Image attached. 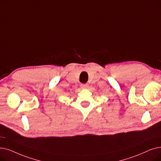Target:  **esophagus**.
<instances>
[{"instance_id": "esophagus-1", "label": "esophagus", "mask_w": 161, "mask_h": 161, "mask_svg": "<svg viewBox=\"0 0 161 161\" xmlns=\"http://www.w3.org/2000/svg\"><path fill=\"white\" fill-rule=\"evenodd\" d=\"M88 87H89L88 83H84V84H81V87L82 89H87Z\"/></svg>"}]
</instances>
